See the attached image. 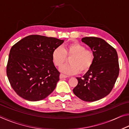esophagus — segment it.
<instances>
[{
	"label": "esophagus",
	"instance_id": "1",
	"mask_svg": "<svg viewBox=\"0 0 129 129\" xmlns=\"http://www.w3.org/2000/svg\"><path fill=\"white\" fill-rule=\"evenodd\" d=\"M67 78V76L62 75V74H60V79H62V78Z\"/></svg>",
	"mask_w": 129,
	"mask_h": 129
}]
</instances>
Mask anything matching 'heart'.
Here are the masks:
<instances>
[{"label":"heart","instance_id":"b5f03b06","mask_svg":"<svg viewBox=\"0 0 129 129\" xmlns=\"http://www.w3.org/2000/svg\"><path fill=\"white\" fill-rule=\"evenodd\" d=\"M67 57L69 64L65 65L60 69L61 73L68 75L78 73H85L91 68L94 61V54L90 50L78 43H73L63 48L57 47L52 52V61L54 65L60 67L67 61Z\"/></svg>","mask_w":129,"mask_h":129}]
</instances>
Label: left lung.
Listing matches in <instances>:
<instances>
[{
    "label": "left lung",
    "mask_w": 129,
    "mask_h": 129,
    "mask_svg": "<svg viewBox=\"0 0 129 129\" xmlns=\"http://www.w3.org/2000/svg\"><path fill=\"white\" fill-rule=\"evenodd\" d=\"M81 41L93 52L94 61L82 78L76 77L78 84L73 91L84 101H98L110 93L119 75L118 54L114 48L101 38L86 37Z\"/></svg>",
    "instance_id": "1"
}]
</instances>
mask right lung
Segmentation results:
<instances>
[{
    "instance_id": "right-lung-1",
    "label": "right lung",
    "mask_w": 129,
    "mask_h": 129,
    "mask_svg": "<svg viewBox=\"0 0 129 129\" xmlns=\"http://www.w3.org/2000/svg\"><path fill=\"white\" fill-rule=\"evenodd\" d=\"M64 40L30 35L12 47L7 66L11 85L20 97L29 101L42 100L55 89L60 72L52 54Z\"/></svg>"
}]
</instances>
